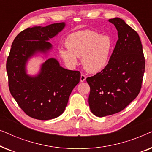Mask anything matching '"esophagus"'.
<instances>
[{
	"instance_id": "esophagus-1",
	"label": "esophagus",
	"mask_w": 152,
	"mask_h": 152,
	"mask_svg": "<svg viewBox=\"0 0 152 152\" xmlns=\"http://www.w3.org/2000/svg\"><path fill=\"white\" fill-rule=\"evenodd\" d=\"M86 76L82 74L81 75V77H80V82H84L85 80H86Z\"/></svg>"
}]
</instances>
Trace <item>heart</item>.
Here are the masks:
<instances>
[{
  "instance_id": "b5f03b06",
  "label": "heart",
  "mask_w": 152,
  "mask_h": 152,
  "mask_svg": "<svg viewBox=\"0 0 152 152\" xmlns=\"http://www.w3.org/2000/svg\"><path fill=\"white\" fill-rule=\"evenodd\" d=\"M66 48H61L59 55L68 67L78 64V57L84 69L91 73L103 70L109 62L113 49V41L109 36L101 35L93 30L73 32L66 39Z\"/></svg>"
}]
</instances>
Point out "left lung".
Here are the masks:
<instances>
[{
    "mask_svg": "<svg viewBox=\"0 0 152 152\" xmlns=\"http://www.w3.org/2000/svg\"><path fill=\"white\" fill-rule=\"evenodd\" d=\"M109 22L118 30L115 47L106 67L86 79L91 88L90 109L100 118L121 111L138 96L145 67L138 33L120 18Z\"/></svg>",
    "mask_w": 152,
    "mask_h": 152,
    "instance_id": "obj_1",
    "label": "left lung"
}]
</instances>
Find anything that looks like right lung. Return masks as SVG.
<instances>
[{"label": "right lung", "mask_w": 152, "mask_h": 152, "mask_svg": "<svg viewBox=\"0 0 152 152\" xmlns=\"http://www.w3.org/2000/svg\"><path fill=\"white\" fill-rule=\"evenodd\" d=\"M65 23L34 26L20 32L12 43L7 60L9 88L18 106L31 118L48 120L64 113L72 89L80 80V72L66 69L55 58H48L53 46L50 39L57 37ZM44 59L37 74L27 73L30 58Z\"/></svg>", "instance_id": "1"}]
</instances>
